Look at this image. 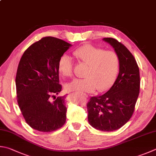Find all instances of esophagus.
Masks as SVG:
<instances>
[{
  "instance_id": "obj_1",
  "label": "esophagus",
  "mask_w": 156,
  "mask_h": 156,
  "mask_svg": "<svg viewBox=\"0 0 156 156\" xmlns=\"http://www.w3.org/2000/svg\"><path fill=\"white\" fill-rule=\"evenodd\" d=\"M86 96V97H87V96Z\"/></svg>"
}]
</instances>
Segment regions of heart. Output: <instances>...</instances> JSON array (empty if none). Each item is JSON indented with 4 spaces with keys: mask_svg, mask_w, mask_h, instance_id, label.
I'll return each mask as SVG.
<instances>
[{
    "mask_svg": "<svg viewBox=\"0 0 156 156\" xmlns=\"http://www.w3.org/2000/svg\"><path fill=\"white\" fill-rule=\"evenodd\" d=\"M77 59L87 65L83 79H77L66 85V89L79 93L98 92L108 90L118 75L120 60L114 51L96 48L92 45L80 47L73 51ZM73 62L69 55L64 54L58 62V70L63 77L73 75Z\"/></svg>",
    "mask_w": 156,
    "mask_h": 156,
    "instance_id": "obj_1",
    "label": "heart"
}]
</instances>
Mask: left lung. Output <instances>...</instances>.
<instances>
[{
	"label": "left lung",
	"instance_id": "1",
	"mask_svg": "<svg viewBox=\"0 0 156 156\" xmlns=\"http://www.w3.org/2000/svg\"><path fill=\"white\" fill-rule=\"evenodd\" d=\"M118 55L119 71L115 81L103 94L93 96L87 104L88 122L97 130H118L133 115L140 91V73L130 51L116 39L104 38Z\"/></svg>",
	"mask_w": 156,
	"mask_h": 156
}]
</instances>
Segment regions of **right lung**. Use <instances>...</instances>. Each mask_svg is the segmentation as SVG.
I'll return each mask as SVG.
<instances>
[{
  "mask_svg": "<svg viewBox=\"0 0 156 156\" xmlns=\"http://www.w3.org/2000/svg\"><path fill=\"white\" fill-rule=\"evenodd\" d=\"M71 46L57 38L43 37L20 59L16 77L17 101L25 121L34 130L49 133L65 124L66 94L55 95L62 91L58 62Z\"/></svg>",
  "mask_w": 156,
  "mask_h": 156,
  "instance_id": "obj_1",
  "label": "right lung"
}]
</instances>
